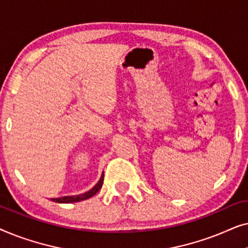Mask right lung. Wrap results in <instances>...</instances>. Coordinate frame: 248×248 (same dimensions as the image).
<instances>
[{"instance_id":"1","label":"right lung","mask_w":248,"mask_h":248,"mask_svg":"<svg viewBox=\"0 0 248 248\" xmlns=\"http://www.w3.org/2000/svg\"><path fill=\"white\" fill-rule=\"evenodd\" d=\"M103 183H104V172L103 175H101V177L99 179V182L97 183L96 185L93 186V188L90 189V191H88L86 193H83V194H80V195H73V196H62V198H57V199H52V201L54 202H57V203H73V202H80V201H83V200H87L91 198V196H93L96 193L99 191L101 188V186H103Z\"/></svg>"}]
</instances>
